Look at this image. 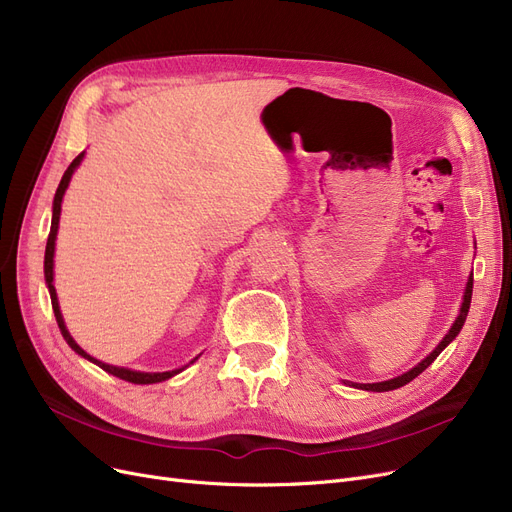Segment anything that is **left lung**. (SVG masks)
<instances>
[{
    "mask_svg": "<svg viewBox=\"0 0 512 512\" xmlns=\"http://www.w3.org/2000/svg\"><path fill=\"white\" fill-rule=\"evenodd\" d=\"M471 297H473V272H471V276H469V282H466L464 295H462V305H460V311H458V316H456V320H454L452 328L446 332V337H443V339L439 341V345H437V347L427 355L425 360H420V362H418L414 368H410L408 372L395 376V379L383 381V383H366V385H362V383H349V385H351V387H355V389H364V391H376V393H381V391H393V389H399V387L408 385L410 381H414L416 376H418L422 370H427V368L437 360V355H439L443 349H446V347H448V345L458 337V332H460V330H462V326H464L466 314H469Z\"/></svg>",
    "mask_w": 512,
    "mask_h": 512,
    "instance_id": "8db88e82",
    "label": "left lung"
}]
</instances>
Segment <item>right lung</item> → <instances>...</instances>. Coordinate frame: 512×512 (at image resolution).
Segmentation results:
<instances>
[{
    "label": "right lung",
    "instance_id": "right-lung-1",
    "mask_svg": "<svg viewBox=\"0 0 512 512\" xmlns=\"http://www.w3.org/2000/svg\"><path fill=\"white\" fill-rule=\"evenodd\" d=\"M83 157H85V152H81L79 157L69 165V169L64 171L62 180H60V184H58V190H56V194H54V203H52V228H50V236H48V244H46V259H43V276H46V284H48V291H50L52 309H54V316H56L58 328H60V332H62L64 341L69 343V347H71L77 355H81V358H85L87 362H92V364L100 366L104 372L117 376V379H123V381L133 383V385H152V383H163V381L171 379V376L180 374L186 366H184V368H175V370H167V372H140V370L121 368V366H113V364H104V362H100V360L92 358V355L87 353V351H83V349L77 345V341L71 337V332L66 330V324H64V318H62V311H60V305H58V295H56V288H54V251H56V236H58V224H60L62 198H64L66 188H69V184H71V177H73L75 169L81 165ZM196 360H198V355H196V358H194L190 364H194Z\"/></svg>",
    "mask_w": 512,
    "mask_h": 512
}]
</instances>
